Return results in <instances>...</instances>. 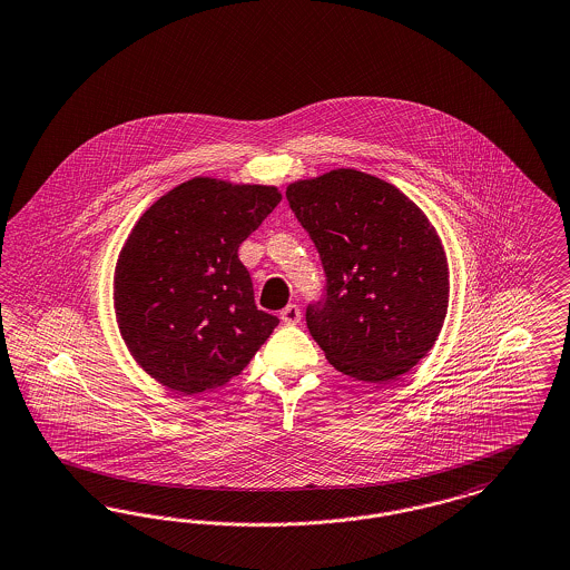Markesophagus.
<instances>
[{
  "mask_svg": "<svg viewBox=\"0 0 570 570\" xmlns=\"http://www.w3.org/2000/svg\"><path fill=\"white\" fill-rule=\"evenodd\" d=\"M279 318H282L284 324H298V320H301V307L295 305V303L286 305V307L279 312Z\"/></svg>",
  "mask_w": 570,
  "mask_h": 570,
  "instance_id": "esophagus-1",
  "label": "esophagus"
}]
</instances>
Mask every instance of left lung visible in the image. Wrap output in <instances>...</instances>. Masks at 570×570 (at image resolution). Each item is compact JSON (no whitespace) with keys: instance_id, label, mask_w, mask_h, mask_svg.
Returning <instances> with one entry per match:
<instances>
[{"instance_id":"obj_1","label":"left lung","mask_w":570,"mask_h":570,"mask_svg":"<svg viewBox=\"0 0 570 570\" xmlns=\"http://www.w3.org/2000/svg\"><path fill=\"white\" fill-rule=\"evenodd\" d=\"M320 254L324 288L305 322L328 363L380 384L407 373L448 312V263L433 225L396 186L335 169L286 188Z\"/></svg>"}]
</instances>
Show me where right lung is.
I'll return each mask as SVG.
<instances>
[{
	"label": "right lung",
	"instance_id": "add662e5",
	"mask_svg": "<svg viewBox=\"0 0 570 570\" xmlns=\"http://www.w3.org/2000/svg\"><path fill=\"white\" fill-rule=\"evenodd\" d=\"M279 202L274 186L193 178L137 220L116 263V320L163 386H223L274 333L279 320L256 307L237 250Z\"/></svg>",
	"mask_w": 570,
	"mask_h": 570
}]
</instances>
